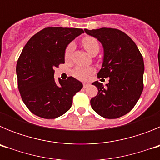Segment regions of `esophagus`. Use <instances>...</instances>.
<instances>
[{
  "label": "esophagus",
  "instance_id": "obj_1",
  "mask_svg": "<svg viewBox=\"0 0 160 160\" xmlns=\"http://www.w3.org/2000/svg\"><path fill=\"white\" fill-rule=\"evenodd\" d=\"M88 86H89V83L87 82L83 83V88H87V87H88Z\"/></svg>",
  "mask_w": 160,
  "mask_h": 160
}]
</instances>
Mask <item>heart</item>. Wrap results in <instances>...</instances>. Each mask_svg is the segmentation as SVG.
<instances>
[{
	"label": "heart",
	"mask_w": 160,
	"mask_h": 160,
	"mask_svg": "<svg viewBox=\"0 0 160 160\" xmlns=\"http://www.w3.org/2000/svg\"><path fill=\"white\" fill-rule=\"evenodd\" d=\"M83 45V47L85 48V49L90 54L92 55L94 53H98L99 51V43L97 41V39H95L93 37H85L84 38L82 41ZM73 43H70L68 45V46L66 47V50H65V58L66 59L70 58V56L72 54V52L73 50ZM93 70L92 69H89V68H84V67H76L73 71V74L74 75V77H76L78 79H86L88 78V76L90 75V73H92Z\"/></svg>",
	"instance_id": "obj_1"
}]
</instances>
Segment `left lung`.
Instances as JSON below:
<instances>
[{
    "label": "left lung",
    "mask_w": 160,
    "mask_h": 160,
    "mask_svg": "<svg viewBox=\"0 0 160 160\" xmlns=\"http://www.w3.org/2000/svg\"><path fill=\"white\" fill-rule=\"evenodd\" d=\"M103 47V62L98 78H109V83L94 82L98 94L90 100L92 109L100 116L117 118L132 110L143 90L144 62L135 43L125 32L116 29H84Z\"/></svg>",
    "instance_id": "1"
}]
</instances>
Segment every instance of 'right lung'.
<instances>
[{
    "label": "right lung",
    "mask_w": 160,
    "mask_h": 160,
    "mask_svg": "<svg viewBox=\"0 0 160 160\" xmlns=\"http://www.w3.org/2000/svg\"><path fill=\"white\" fill-rule=\"evenodd\" d=\"M84 31L48 27L32 37L17 63L18 90L25 106L37 116L56 118L70 109L73 95L82 88L73 77L54 80V69L65 63V50Z\"/></svg>",
    "instance_id": "right-lung-1"
}]
</instances>
